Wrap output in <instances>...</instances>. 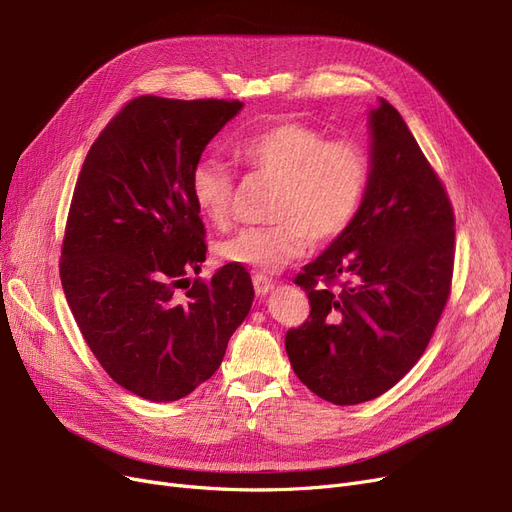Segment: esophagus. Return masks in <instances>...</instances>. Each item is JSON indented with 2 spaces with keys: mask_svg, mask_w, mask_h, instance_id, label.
I'll use <instances>...</instances> for the list:
<instances>
[{
  "mask_svg": "<svg viewBox=\"0 0 512 512\" xmlns=\"http://www.w3.org/2000/svg\"><path fill=\"white\" fill-rule=\"evenodd\" d=\"M253 286H255V293L257 295H268L272 288H274V282H272V278H268V276H263V274H257L255 278H253Z\"/></svg>",
  "mask_w": 512,
  "mask_h": 512,
  "instance_id": "obj_1",
  "label": "esophagus"
}]
</instances>
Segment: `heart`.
Here are the masks:
<instances>
[{
    "mask_svg": "<svg viewBox=\"0 0 512 512\" xmlns=\"http://www.w3.org/2000/svg\"><path fill=\"white\" fill-rule=\"evenodd\" d=\"M234 159L255 175L272 177V226L249 228L217 247L221 259L259 272H276L314 242L339 238L358 215L370 182L366 150L351 140H326L316 127L280 121L232 144ZM196 211L226 224L232 175L215 159L198 161L190 175Z\"/></svg>",
    "mask_w": 512,
    "mask_h": 512,
    "instance_id": "obj_1",
    "label": "heart"
}]
</instances>
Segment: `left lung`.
Listing matches in <instances>:
<instances>
[{"mask_svg":"<svg viewBox=\"0 0 512 512\" xmlns=\"http://www.w3.org/2000/svg\"><path fill=\"white\" fill-rule=\"evenodd\" d=\"M372 169L351 226L295 276L309 318L286 332L299 381L337 406L389 391L425 353L452 291L454 209L406 121L370 113Z\"/></svg>","mask_w":512,"mask_h":512,"instance_id":"1","label":"left lung"}]
</instances>
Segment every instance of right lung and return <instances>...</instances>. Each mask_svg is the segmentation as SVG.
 <instances>
[{"label": "right lung", "mask_w": 512, "mask_h": 512, "mask_svg": "<svg viewBox=\"0 0 512 512\" xmlns=\"http://www.w3.org/2000/svg\"><path fill=\"white\" fill-rule=\"evenodd\" d=\"M240 108L133 98L77 177L60 251L64 295L110 379L150 402H175L211 379L253 303L242 265H224L209 282L186 278L207 255L190 175Z\"/></svg>", "instance_id": "add662e5"}]
</instances>
